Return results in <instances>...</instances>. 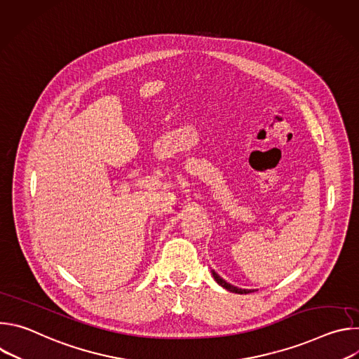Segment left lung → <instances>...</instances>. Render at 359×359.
<instances>
[{"instance_id": "1", "label": "left lung", "mask_w": 359, "mask_h": 359, "mask_svg": "<svg viewBox=\"0 0 359 359\" xmlns=\"http://www.w3.org/2000/svg\"><path fill=\"white\" fill-rule=\"evenodd\" d=\"M212 274H213V277H215V280H216V283L219 284V285H222L223 288H226L227 291H230V292H236V294H248V292H252L251 290H243V288H237V287H234V285H231L230 283H227L226 280H223L215 270H212Z\"/></svg>"}]
</instances>
